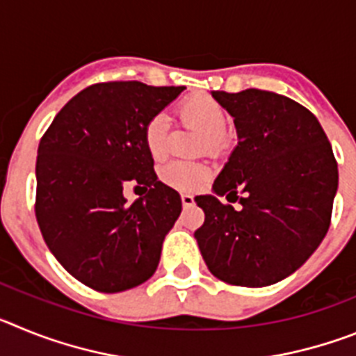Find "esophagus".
<instances>
[{
    "mask_svg": "<svg viewBox=\"0 0 356 356\" xmlns=\"http://www.w3.org/2000/svg\"><path fill=\"white\" fill-rule=\"evenodd\" d=\"M181 203H184L185 207H193L194 205V196H193V194H187V193L181 194Z\"/></svg>",
    "mask_w": 356,
    "mask_h": 356,
    "instance_id": "esophagus-1",
    "label": "esophagus"
}]
</instances>
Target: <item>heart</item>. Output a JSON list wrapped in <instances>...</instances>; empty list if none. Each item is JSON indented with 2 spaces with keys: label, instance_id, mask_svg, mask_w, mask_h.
<instances>
[{
  "label": "heart",
  "instance_id": "b5f03b06",
  "mask_svg": "<svg viewBox=\"0 0 356 356\" xmlns=\"http://www.w3.org/2000/svg\"><path fill=\"white\" fill-rule=\"evenodd\" d=\"M178 115L184 122L203 131V147L209 151H217L225 144V128L228 115L221 103L216 97L207 94H194L178 105ZM169 122L163 114H156L146 122L143 134L144 147L153 160H163L168 156L169 144ZM205 165L193 162H175L165 163L160 169V178L169 187L178 191H194L207 180Z\"/></svg>",
  "mask_w": 356,
  "mask_h": 356
}]
</instances>
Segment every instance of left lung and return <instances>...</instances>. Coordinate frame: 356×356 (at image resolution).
<instances>
[{
    "instance_id": "left-lung-1",
    "label": "left lung",
    "mask_w": 356,
    "mask_h": 356,
    "mask_svg": "<svg viewBox=\"0 0 356 356\" xmlns=\"http://www.w3.org/2000/svg\"><path fill=\"white\" fill-rule=\"evenodd\" d=\"M212 97L234 118L238 143L213 194L194 197L205 212L194 237L216 278L267 287L298 271L325 238L337 162L316 115L291 97L259 89ZM221 195L243 209L222 206Z\"/></svg>"
}]
</instances>
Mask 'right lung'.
Masks as SVG:
<instances>
[{
    "label": "right lung",
    "mask_w": 356,
    "mask_h": 356,
    "mask_svg": "<svg viewBox=\"0 0 356 356\" xmlns=\"http://www.w3.org/2000/svg\"><path fill=\"white\" fill-rule=\"evenodd\" d=\"M181 90L140 81L90 85L67 102L40 139V234L65 271L94 291H128L159 267L181 200L156 178L143 134ZM128 181L150 188L131 206L122 196Z\"/></svg>",
    "instance_id": "add662e5"
}]
</instances>
